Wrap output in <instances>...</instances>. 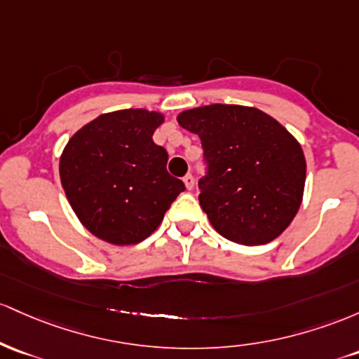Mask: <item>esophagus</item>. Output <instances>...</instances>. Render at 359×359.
<instances>
[{"instance_id": "1", "label": "esophagus", "mask_w": 359, "mask_h": 359, "mask_svg": "<svg viewBox=\"0 0 359 359\" xmlns=\"http://www.w3.org/2000/svg\"><path fill=\"white\" fill-rule=\"evenodd\" d=\"M183 181H184V187H187V190H193V188H195V178H193L191 175L184 176Z\"/></svg>"}]
</instances>
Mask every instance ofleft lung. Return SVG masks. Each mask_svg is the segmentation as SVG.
<instances>
[{"label": "left lung", "instance_id": "obj_1", "mask_svg": "<svg viewBox=\"0 0 359 359\" xmlns=\"http://www.w3.org/2000/svg\"><path fill=\"white\" fill-rule=\"evenodd\" d=\"M178 122L201 140L207 168L198 200L213 229L244 245L276 239L304 195L305 158L295 137L264 111L239 104L193 108Z\"/></svg>", "mask_w": 359, "mask_h": 359}]
</instances>
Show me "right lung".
<instances>
[{"label": "right lung", "instance_id": "add662e5", "mask_svg": "<svg viewBox=\"0 0 359 359\" xmlns=\"http://www.w3.org/2000/svg\"><path fill=\"white\" fill-rule=\"evenodd\" d=\"M142 108L100 115L76 132L60 156V183L72 210L107 243L137 244L163 222L184 183L168 172L166 149L152 134L163 123Z\"/></svg>", "mask_w": 359, "mask_h": 359}]
</instances>
